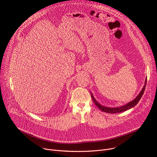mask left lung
<instances>
[{
	"label": "left lung",
	"instance_id": "1",
	"mask_svg": "<svg viewBox=\"0 0 157 157\" xmlns=\"http://www.w3.org/2000/svg\"><path fill=\"white\" fill-rule=\"evenodd\" d=\"M146 84H147V79H145V85L142 89V90L141 91V92L139 93V94L137 96V98L133 100L132 101L130 102L129 103L125 105H123L122 107H115V108H111V107H104L102 105L99 104L94 99V98L93 97V95H91L93 101L94 102V103L96 104V105L102 112H105V113H112V114H114V113H122L123 111H125L129 109L132 108L133 107L135 106L136 105H137V104L139 102V101H140V99H141L142 95L144 94V91L145 89V87H146Z\"/></svg>",
	"mask_w": 157,
	"mask_h": 157
}]
</instances>
